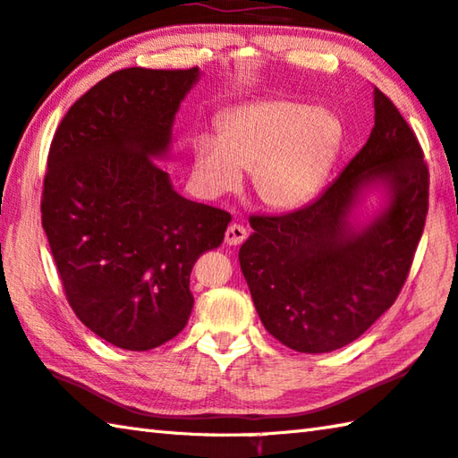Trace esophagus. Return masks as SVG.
<instances>
[{"instance_id": "34e87169", "label": "esophagus", "mask_w": 458, "mask_h": 458, "mask_svg": "<svg viewBox=\"0 0 458 458\" xmlns=\"http://www.w3.org/2000/svg\"><path fill=\"white\" fill-rule=\"evenodd\" d=\"M246 234L248 232L244 226H240V224H230L226 232H224V242L228 246H240L246 240Z\"/></svg>"}]
</instances>
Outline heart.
<instances>
[{
    "instance_id": "obj_1",
    "label": "heart",
    "mask_w": 458,
    "mask_h": 458,
    "mask_svg": "<svg viewBox=\"0 0 458 458\" xmlns=\"http://www.w3.org/2000/svg\"><path fill=\"white\" fill-rule=\"evenodd\" d=\"M344 128L322 106L254 99L224 112L218 136L192 140V180L204 198L236 192L250 172L254 194L270 210H294L316 196L335 168Z\"/></svg>"
}]
</instances>
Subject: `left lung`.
Instances as JSON below:
<instances>
[{"instance_id": "8db88e82", "label": "left lung", "mask_w": 458, "mask_h": 458, "mask_svg": "<svg viewBox=\"0 0 458 458\" xmlns=\"http://www.w3.org/2000/svg\"><path fill=\"white\" fill-rule=\"evenodd\" d=\"M372 193L379 206L369 213ZM427 212L419 140L374 88L367 144L327 192L296 212L250 218L238 258L264 328L306 354L354 343L401 293Z\"/></svg>"}]
</instances>
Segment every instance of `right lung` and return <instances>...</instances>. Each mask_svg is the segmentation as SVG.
I'll return each instance as SVG.
<instances>
[{"instance_id": "right-lung-1", "label": "right lung", "mask_w": 458, "mask_h": 458, "mask_svg": "<svg viewBox=\"0 0 458 458\" xmlns=\"http://www.w3.org/2000/svg\"><path fill=\"white\" fill-rule=\"evenodd\" d=\"M198 80V68L114 72L70 107L49 148L41 226L65 296L94 335L126 351L186 327L190 272L232 220L180 196L157 165Z\"/></svg>"}]
</instances>
